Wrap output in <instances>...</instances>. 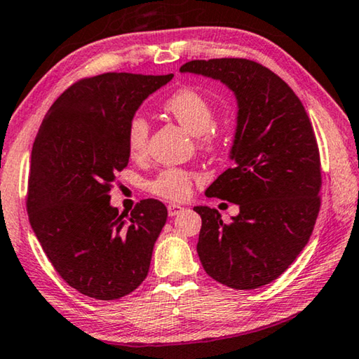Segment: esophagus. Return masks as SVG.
I'll use <instances>...</instances> for the list:
<instances>
[{
	"mask_svg": "<svg viewBox=\"0 0 359 359\" xmlns=\"http://www.w3.org/2000/svg\"><path fill=\"white\" fill-rule=\"evenodd\" d=\"M167 210H168V216H170V217L178 216L181 211H184L183 206H181V205H176V203H170V205L167 206Z\"/></svg>",
	"mask_w": 359,
	"mask_h": 359,
	"instance_id": "34e87169",
	"label": "esophagus"
}]
</instances>
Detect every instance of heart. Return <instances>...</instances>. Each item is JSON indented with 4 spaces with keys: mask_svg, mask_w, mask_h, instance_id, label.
<instances>
[{
    "mask_svg": "<svg viewBox=\"0 0 359 359\" xmlns=\"http://www.w3.org/2000/svg\"><path fill=\"white\" fill-rule=\"evenodd\" d=\"M163 110L170 113L181 126L197 135V142L203 149L216 147L217 132L212 126L215 107L211 100L196 88L183 86L173 91L163 102ZM149 140V123L140 113L130 116L126 128V144L132 157L147 153ZM197 175L189 170L168 167L161 170L147 183V189L167 200H184L191 194Z\"/></svg>",
    "mask_w": 359,
    "mask_h": 359,
    "instance_id": "1",
    "label": "heart"
}]
</instances>
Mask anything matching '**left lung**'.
<instances>
[{
    "mask_svg": "<svg viewBox=\"0 0 359 359\" xmlns=\"http://www.w3.org/2000/svg\"><path fill=\"white\" fill-rule=\"evenodd\" d=\"M181 72L224 81L238 99L231 159L206 189L240 206L225 224L208 206L197 252L206 274L235 290L269 284L297 260L320 211L322 163L306 109L278 74L246 58L194 60Z\"/></svg>",
    "mask_w": 359,
    "mask_h": 359,
    "instance_id": "1",
    "label": "left lung"
}]
</instances>
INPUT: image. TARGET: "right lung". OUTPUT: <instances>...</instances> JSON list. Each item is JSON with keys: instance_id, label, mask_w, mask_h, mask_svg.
Returning <instances> with one entry per match:
<instances>
[{"instance_id": "obj_1", "label": "right lung", "mask_w": 359, "mask_h": 359, "mask_svg": "<svg viewBox=\"0 0 359 359\" xmlns=\"http://www.w3.org/2000/svg\"><path fill=\"white\" fill-rule=\"evenodd\" d=\"M172 77L105 72L80 79L55 100L37 132L29 224L55 271L90 298H123L148 276L165 205L143 198L128 217L110 206V191L129 162L130 116Z\"/></svg>"}]
</instances>
